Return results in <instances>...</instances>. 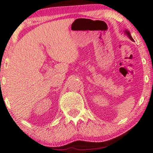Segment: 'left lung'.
Segmentation results:
<instances>
[{
  "label": "left lung",
  "mask_w": 153,
  "mask_h": 153,
  "mask_svg": "<svg viewBox=\"0 0 153 153\" xmlns=\"http://www.w3.org/2000/svg\"><path fill=\"white\" fill-rule=\"evenodd\" d=\"M124 33H125V34H126V35H127V36H128V37H129V38H130V39H131L132 41H134V40H133V37H132V36H131V33H130V32H129L128 30H125V31H124Z\"/></svg>",
  "instance_id": "8db88e82"
}]
</instances>
